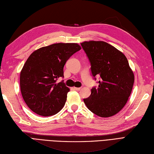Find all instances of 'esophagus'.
Returning <instances> with one entry per match:
<instances>
[{"label":"esophagus","mask_w":154,"mask_h":154,"mask_svg":"<svg viewBox=\"0 0 154 154\" xmlns=\"http://www.w3.org/2000/svg\"><path fill=\"white\" fill-rule=\"evenodd\" d=\"M74 89L75 90H76V91H79V90H81V88H76V87H74Z\"/></svg>","instance_id":"34e87169"}]
</instances>
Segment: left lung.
Instances as JSON below:
<instances>
[{"mask_svg":"<svg viewBox=\"0 0 154 154\" xmlns=\"http://www.w3.org/2000/svg\"><path fill=\"white\" fill-rule=\"evenodd\" d=\"M91 63L93 76L101 77L98 87L84 99L89 110L101 117H112L125 107L132 92L134 75L121 51L102 41L81 43Z\"/></svg>","mask_w":154,"mask_h":154,"instance_id":"8db88e82","label":"left lung"}]
</instances>
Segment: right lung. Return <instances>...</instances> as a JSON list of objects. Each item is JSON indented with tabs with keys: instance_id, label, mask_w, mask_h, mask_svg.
I'll use <instances>...</instances> for the list:
<instances>
[{
	"instance_id": "1",
	"label": "right lung",
	"mask_w": 154,
	"mask_h": 154,
	"mask_svg": "<svg viewBox=\"0 0 154 154\" xmlns=\"http://www.w3.org/2000/svg\"><path fill=\"white\" fill-rule=\"evenodd\" d=\"M81 47L75 43H54L35 50L30 54L20 72V90L25 103L35 113L49 117L64 107L70 89L64 82L67 60Z\"/></svg>"
}]
</instances>
